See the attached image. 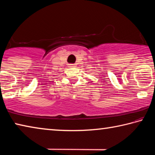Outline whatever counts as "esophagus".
Segmentation results:
<instances>
[{
  "instance_id": "1",
  "label": "esophagus",
  "mask_w": 155,
  "mask_h": 155,
  "mask_svg": "<svg viewBox=\"0 0 155 155\" xmlns=\"http://www.w3.org/2000/svg\"><path fill=\"white\" fill-rule=\"evenodd\" d=\"M77 66V65L76 64H68V66L69 68H72V67H76Z\"/></svg>"
}]
</instances>
